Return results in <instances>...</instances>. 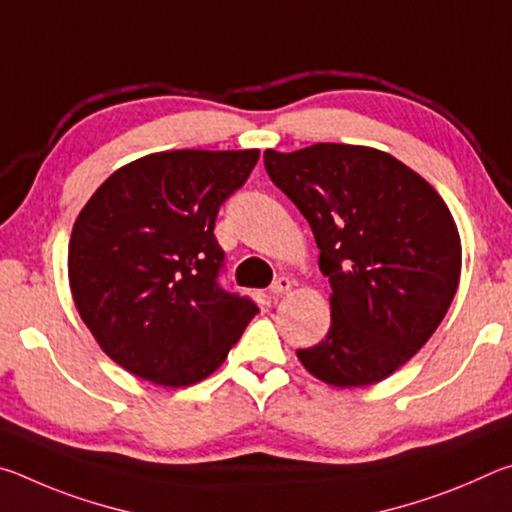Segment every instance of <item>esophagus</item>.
<instances>
[{"instance_id":"34e87169","label":"esophagus","mask_w":512,"mask_h":512,"mask_svg":"<svg viewBox=\"0 0 512 512\" xmlns=\"http://www.w3.org/2000/svg\"><path fill=\"white\" fill-rule=\"evenodd\" d=\"M293 289V280L291 277H277V280L271 284V293L273 296L277 298V296H282V293H289Z\"/></svg>"}]
</instances>
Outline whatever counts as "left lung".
Instances as JSON below:
<instances>
[{
	"label": "left lung",
	"mask_w": 512,
	"mask_h": 512,
	"mask_svg": "<svg viewBox=\"0 0 512 512\" xmlns=\"http://www.w3.org/2000/svg\"><path fill=\"white\" fill-rule=\"evenodd\" d=\"M264 167L309 221L332 287V325L296 352L300 363L336 388L393 375L456 296L461 237L449 207L404 162L370 146L268 149Z\"/></svg>",
	"instance_id": "obj_1"
}]
</instances>
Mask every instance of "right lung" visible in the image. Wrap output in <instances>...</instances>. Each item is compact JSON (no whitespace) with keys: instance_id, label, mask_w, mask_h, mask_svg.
Returning a JSON list of instances; mask_svg holds the SVG:
<instances>
[{"instance_id":"right-lung-1","label":"right lung","mask_w":512,"mask_h":512,"mask_svg":"<svg viewBox=\"0 0 512 512\" xmlns=\"http://www.w3.org/2000/svg\"><path fill=\"white\" fill-rule=\"evenodd\" d=\"M259 160L248 151H162L117 169L69 239V289L108 357L183 388L210 377L257 305L219 284L214 223Z\"/></svg>"}]
</instances>
